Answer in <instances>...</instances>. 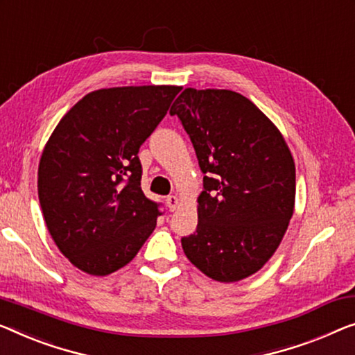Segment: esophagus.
Listing matches in <instances>:
<instances>
[{"instance_id":"1","label":"esophagus","mask_w":355,"mask_h":355,"mask_svg":"<svg viewBox=\"0 0 355 355\" xmlns=\"http://www.w3.org/2000/svg\"><path fill=\"white\" fill-rule=\"evenodd\" d=\"M166 202H167V207H168V210H171V211L177 210V207L180 205L178 198H177V196H173V194L172 196H167Z\"/></svg>"}]
</instances>
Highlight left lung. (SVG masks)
Instances as JSON below:
<instances>
[{
	"instance_id": "left-lung-1",
	"label": "left lung",
	"mask_w": 355,
	"mask_h": 355,
	"mask_svg": "<svg viewBox=\"0 0 355 355\" xmlns=\"http://www.w3.org/2000/svg\"><path fill=\"white\" fill-rule=\"evenodd\" d=\"M193 141L204 175L198 228L184 255L218 282H237L264 266L295 209V161L271 119L244 95L188 87L171 108Z\"/></svg>"
}]
</instances>
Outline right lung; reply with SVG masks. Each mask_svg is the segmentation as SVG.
I'll return each mask as SVG.
<instances>
[{
	"label": "right lung",
	"mask_w": 355,
	"mask_h": 355,
	"mask_svg": "<svg viewBox=\"0 0 355 355\" xmlns=\"http://www.w3.org/2000/svg\"><path fill=\"white\" fill-rule=\"evenodd\" d=\"M180 86H124L84 95L42 150L38 196L47 230L73 266L108 276L134 260L156 228L141 191L139 150Z\"/></svg>",
	"instance_id": "right-lung-1"
}]
</instances>
